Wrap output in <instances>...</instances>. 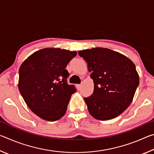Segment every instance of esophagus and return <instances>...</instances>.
Wrapping results in <instances>:
<instances>
[{
	"instance_id": "34e87169",
	"label": "esophagus",
	"mask_w": 154,
	"mask_h": 154,
	"mask_svg": "<svg viewBox=\"0 0 154 154\" xmlns=\"http://www.w3.org/2000/svg\"><path fill=\"white\" fill-rule=\"evenodd\" d=\"M77 89L79 90L81 89V88H82V84H77Z\"/></svg>"
}]
</instances>
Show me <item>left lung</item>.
I'll use <instances>...</instances> for the list:
<instances>
[{
	"label": "left lung",
	"mask_w": 154,
	"mask_h": 154,
	"mask_svg": "<svg viewBox=\"0 0 154 154\" xmlns=\"http://www.w3.org/2000/svg\"><path fill=\"white\" fill-rule=\"evenodd\" d=\"M78 54L87 62L94 83L92 94L84 98L89 113L102 121L118 117L130 105L139 85L134 64L106 48L85 49Z\"/></svg>",
	"instance_id": "1"
}]
</instances>
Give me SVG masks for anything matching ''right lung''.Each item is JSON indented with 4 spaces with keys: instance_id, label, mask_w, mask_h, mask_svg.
Returning a JSON list of instances; mask_svg holds the SVG:
<instances>
[{
    "instance_id": "obj_1",
    "label": "right lung",
    "mask_w": 154,
    "mask_h": 154,
    "mask_svg": "<svg viewBox=\"0 0 154 154\" xmlns=\"http://www.w3.org/2000/svg\"><path fill=\"white\" fill-rule=\"evenodd\" d=\"M76 51L45 48L30 56L19 69L18 88L28 107L39 118L56 121L66 113L72 94L77 91L69 85L68 63Z\"/></svg>"
}]
</instances>
